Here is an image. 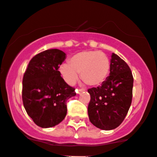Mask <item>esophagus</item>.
<instances>
[{"mask_svg":"<svg viewBox=\"0 0 157 157\" xmlns=\"http://www.w3.org/2000/svg\"><path fill=\"white\" fill-rule=\"evenodd\" d=\"M76 93H77V94H80V93H82V92L85 91L84 89H82V88H79V89H76Z\"/></svg>","mask_w":157,"mask_h":157,"instance_id":"esophagus-1","label":"esophagus"}]
</instances>
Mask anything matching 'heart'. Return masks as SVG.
Returning <instances> with one entry per match:
<instances>
[{
  "label": "heart",
  "instance_id": "heart-1",
  "mask_svg": "<svg viewBox=\"0 0 157 157\" xmlns=\"http://www.w3.org/2000/svg\"><path fill=\"white\" fill-rule=\"evenodd\" d=\"M110 61L99 51H84L76 54L70 59V64H63L60 72L70 85L76 83L81 74L83 81L89 86L102 84L109 76Z\"/></svg>",
  "mask_w": 157,
  "mask_h": 157
}]
</instances>
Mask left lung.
<instances>
[{
  "instance_id": "8db88e82",
  "label": "left lung",
  "mask_w": 157,
  "mask_h": 157,
  "mask_svg": "<svg viewBox=\"0 0 157 157\" xmlns=\"http://www.w3.org/2000/svg\"><path fill=\"white\" fill-rule=\"evenodd\" d=\"M133 83L134 78L129 66L118 55L112 53L109 76L100 86L88 90L90 122L105 131L118 127L131 106Z\"/></svg>"
}]
</instances>
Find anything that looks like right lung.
<instances>
[{
    "label": "right lung",
    "mask_w": 157,
    "mask_h": 157,
    "mask_svg": "<svg viewBox=\"0 0 157 157\" xmlns=\"http://www.w3.org/2000/svg\"><path fill=\"white\" fill-rule=\"evenodd\" d=\"M66 54L48 49L35 55L23 78L22 98L24 108L35 124L52 128L67 115V101L76 96L75 89L66 83L58 71Z\"/></svg>",
    "instance_id": "obj_1"
}]
</instances>
